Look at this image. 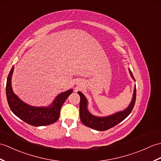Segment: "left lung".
Listing matches in <instances>:
<instances>
[{"label":"left lung","mask_w":161,"mask_h":161,"mask_svg":"<svg viewBox=\"0 0 161 161\" xmlns=\"http://www.w3.org/2000/svg\"><path fill=\"white\" fill-rule=\"evenodd\" d=\"M129 73L134 81H135L132 73L130 69ZM77 92L80 96V116L81 121L86 126L95 130H98V131H105V130L117 125L119 123L124 120L131 113L134 106V103H135L136 95L135 85L134 88V92L131 102L125 110L117 112L113 114L106 116V117H97V116L92 114L88 110V100L83 93L80 91Z\"/></svg>","instance_id":"left-lung-1"}]
</instances>
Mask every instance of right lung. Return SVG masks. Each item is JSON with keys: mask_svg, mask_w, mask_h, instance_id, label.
<instances>
[{"mask_svg": "<svg viewBox=\"0 0 161 161\" xmlns=\"http://www.w3.org/2000/svg\"><path fill=\"white\" fill-rule=\"evenodd\" d=\"M14 69V66H12L7 77L6 84L7 99L12 113L21 120L33 126L47 125L57 121L59 117L61 107L67 97L73 92V89L61 92L48 106H30L22 102L13 91L12 77Z\"/></svg>", "mask_w": 161, "mask_h": 161, "instance_id": "obj_1", "label": "right lung"}]
</instances>
